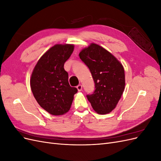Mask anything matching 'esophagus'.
Instances as JSON below:
<instances>
[{
  "instance_id": "esophagus-1",
  "label": "esophagus",
  "mask_w": 161,
  "mask_h": 161,
  "mask_svg": "<svg viewBox=\"0 0 161 161\" xmlns=\"http://www.w3.org/2000/svg\"><path fill=\"white\" fill-rule=\"evenodd\" d=\"M76 88H77L78 91H82V86L81 85H78V86H76Z\"/></svg>"
}]
</instances>
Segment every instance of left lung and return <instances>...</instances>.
Wrapping results in <instances>:
<instances>
[{
	"label": "left lung",
	"mask_w": 161,
	"mask_h": 161,
	"mask_svg": "<svg viewBox=\"0 0 161 161\" xmlns=\"http://www.w3.org/2000/svg\"><path fill=\"white\" fill-rule=\"evenodd\" d=\"M79 56L89 68L95 82L93 93L87 95L92 108L99 114H109L118 104L125 87L122 64L108 50L91 43Z\"/></svg>",
	"instance_id": "obj_1"
}]
</instances>
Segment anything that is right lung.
<instances>
[{
  "instance_id": "add662e5",
  "label": "right lung",
  "mask_w": 161,
  "mask_h": 161,
  "mask_svg": "<svg viewBox=\"0 0 161 161\" xmlns=\"http://www.w3.org/2000/svg\"><path fill=\"white\" fill-rule=\"evenodd\" d=\"M74 50V45L56 44L38 60L32 72L30 85L37 102L53 115L66 114L70 109L78 90L69 82L64 65Z\"/></svg>"
}]
</instances>
